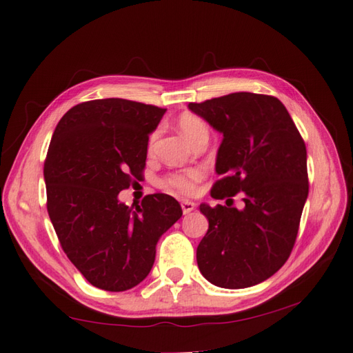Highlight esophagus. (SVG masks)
<instances>
[{"mask_svg":"<svg viewBox=\"0 0 353 353\" xmlns=\"http://www.w3.org/2000/svg\"><path fill=\"white\" fill-rule=\"evenodd\" d=\"M181 206H182L183 214H190L191 211H194V208H196V203H194V201H190V200H183L182 203H181Z\"/></svg>","mask_w":353,"mask_h":353,"instance_id":"1","label":"esophagus"}]
</instances>
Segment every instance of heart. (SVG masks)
I'll return each mask as SVG.
<instances>
[{
    "mask_svg": "<svg viewBox=\"0 0 353 353\" xmlns=\"http://www.w3.org/2000/svg\"><path fill=\"white\" fill-rule=\"evenodd\" d=\"M177 125H179V129H181V132L183 133V137L190 142L196 137H199V134H205V133L208 134V127H206V123L203 121V119L194 114H188V112L179 117ZM156 137H157L156 130L150 134L148 152H152ZM203 177H205L203 168L191 167V168L181 170V171L168 172L167 176H163L161 179L159 185L167 191L182 194V196H192V194H196V191H197V183Z\"/></svg>",
    "mask_w": 353,
    "mask_h": 353,
    "instance_id": "1",
    "label": "heart"
}]
</instances>
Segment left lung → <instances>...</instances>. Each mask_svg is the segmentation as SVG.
<instances>
[{
	"instance_id": "obj_1",
	"label": "left lung",
	"mask_w": 353,
	"mask_h": 353,
	"mask_svg": "<svg viewBox=\"0 0 353 353\" xmlns=\"http://www.w3.org/2000/svg\"><path fill=\"white\" fill-rule=\"evenodd\" d=\"M188 108L223 133L215 163L223 177L211 197L244 192L245 205H200L209 228L197 247L199 268L216 287H252L273 276L294 247L310 190L305 141L273 95L235 92Z\"/></svg>"
}]
</instances>
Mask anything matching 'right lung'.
<instances>
[{
    "mask_svg": "<svg viewBox=\"0 0 353 353\" xmlns=\"http://www.w3.org/2000/svg\"><path fill=\"white\" fill-rule=\"evenodd\" d=\"M165 110L124 99L71 108L56 125L43 162L47 211L66 256L104 291L137 287L150 273L156 244L182 216L168 194L141 205L118 194L144 177L148 134Z\"/></svg>",
    "mask_w": 353,
    "mask_h": 353,
    "instance_id": "right-lung-1",
    "label": "right lung"
}]
</instances>
